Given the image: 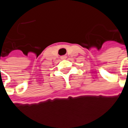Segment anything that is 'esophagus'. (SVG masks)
<instances>
[{
    "label": "esophagus",
    "instance_id": "obj_1",
    "mask_svg": "<svg viewBox=\"0 0 128 128\" xmlns=\"http://www.w3.org/2000/svg\"><path fill=\"white\" fill-rule=\"evenodd\" d=\"M61 58H62V59H63V60H64V59H66V56H62V57Z\"/></svg>",
    "mask_w": 128,
    "mask_h": 128
}]
</instances>
